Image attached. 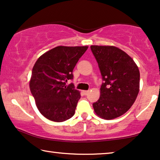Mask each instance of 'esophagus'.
Masks as SVG:
<instances>
[{
  "instance_id": "obj_1",
  "label": "esophagus",
  "mask_w": 160,
  "mask_h": 160,
  "mask_svg": "<svg viewBox=\"0 0 160 160\" xmlns=\"http://www.w3.org/2000/svg\"><path fill=\"white\" fill-rule=\"evenodd\" d=\"M82 93H83V94H84V95H87V94L89 93V91H83Z\"/></svg>"
}]
</instances>
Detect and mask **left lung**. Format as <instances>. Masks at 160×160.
Listing matches in <instances>:
<instances>
[{"label": "left lung", "mask_w": 160, "mask_h": 160, "mask_svg": "<svg viewBox=\"0 0 160 160\" xmlns=\"http://www.w3.org/2000/svg\"><path fill=\"white\" fill-rule=\"evenodd\" d=\"M103 82L100 98L93 103L96 114L105 120L124 114L139 92L140 72L132 58L121 49L109 46H91Z\"/></svg>", "instance_id": "1"}]
</instances>
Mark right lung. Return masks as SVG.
<instances>
[{"instance_id":"obj_1","label":"right lung","mask_w":160,"mask_h":160,"mask_svg":"<svg viewBox=\"0 0 160 160\" xmlns=\"http://www.w3.org/2000/svg\"><path fill=\"white\" fill-rule=\"evenodd\" d=\"M88 46H57L38 58L32 68L30 88L45 118L54 122L71 118L80 98L79 91L67 80Z\"/></svg>"}]
</instances>
